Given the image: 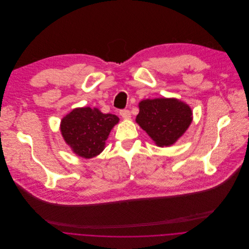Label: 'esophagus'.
Masks as SVG:
<instances>
[{"label":"esophagus","mask_w":249,"mask_h":249,"mask_svg":"<svg viewBox=\"0 0 249 249\" xmlns=\"http://www.w3.org/2000/svg\"><path fill=\"white\" fill-rule=\"evenodd\" d=\"M120 115L122 116V118L124 119V120H128V119H130V112L128 111V110H121L120 111Z\"/></svg>","instance_id":"esophagus-1"}]
</instances>
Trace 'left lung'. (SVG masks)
Masks as SVG:
<instances>
[{
	"label": "left lung",
	"mask_w": 249,
	"mask_h": 249,
	"mask_svg": "<svg viewBox=\"0 0 249 249\" xmlns=\"http://www.w3.org/2000/svg\"><path fill=\"white\" fill-rule=\"evenodd\" d=\"M136 123L157 146H171L192 122L190 107L176 98L146 99L139 103Z\"/></svg>",
	"instance_id": "8db88e82"
}]
</instances>
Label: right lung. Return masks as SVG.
<instances>
[{
  "instance_id": "add662e5",
  "label": "right lung",
  "mask_w": 249,
  "mask_h": 249,
  "mask_svg": "<svg viewBox=\"0 0 249 249\" xmlns=\"http://www.w3.org/2000/svg\"><path fill=\"white\" fill-rule=\"evenodd\" d=\"M119 121L116 115L103 114L97 108H76L63 118L61 132L73 153L90 159L104 150L106 140Z\"/></svg>"
}]
</instances>
